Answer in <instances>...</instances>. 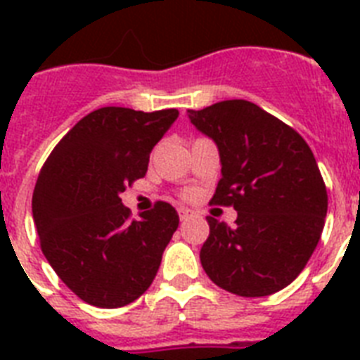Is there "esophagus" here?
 <instances>
[{"label":"esophagus","mask_w":360,"mask_h":360,"mask_svg":"<svg viewBox=\"0 0 360 360\" xmlns=\"http://www.w3.org/2000/svg\"><path fill=\"white\" fill-rule=\"evenodd\" d=\"M177 213H179L181 220H188L191 217H194V211H191V209H186V207H179L177 209Z\"/></svg>","instance_id":"1"}]
</instances>
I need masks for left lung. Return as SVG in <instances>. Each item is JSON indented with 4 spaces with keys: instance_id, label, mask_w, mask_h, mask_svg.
Masks as SVG:
<instances>
[{
    "instance_id": "left-lung-1",
    "label": "left lung",
    "mask_w": 360,
    "mask_h": 360,
    "mask_svg": "<svg viewBox=\"0 0 360 360\" xmlns=\"http://www.w3.org/2000/svg\"><path fill=\"white\" fill-rule=\"evenodd\" d=\"M188 120L219 147L222 177L211 203L237 211L233 228L207 217L203 271L240 297L284 290L316 250L327 217L312 149L291 127L240 98L188 110Z\"/></svg>"
}]
</instances>
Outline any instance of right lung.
Segmentation results:
<instances>
[{"instance_id": "add662e5", "label": "right lung", "mask_w": 360, "mask_h": 360, "mask_svg": "<svg viewBox=\"0 0 360 360\" xmlns=\"http://www.w3.org/2000/svg\"><path fill=\"white\" fill-rule=\"evenodd\" d=\"M179 112L106 106L53 147L33 191V220L48 263L87 304L120 308L151 285L179 226L169 203L130 219L121 192L143 177L149 155Z\"/></svg>"}]
</instances>
